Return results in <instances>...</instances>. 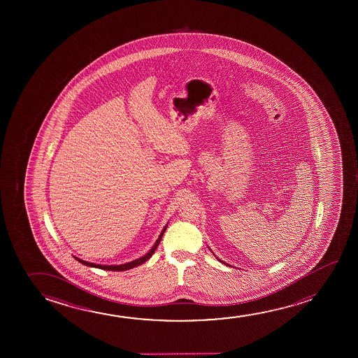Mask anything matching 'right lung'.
Wrapping results in <instances>:
<instances>
[{"mask_svg":"<svg viewBox=\"0 0 358 358\" xmlns=\"http://www.w3.org/2000/svg\"><path fill=\"white\" fill-rule=\"evenodd\" d=\"M164 232H165V229L162 230V235L159 236V238H157V243L154 245L150 252H148L147 255L142 257V258H138V259L133 260L131 263H127V264L122 265H100V264H94V263H88V262H84V260L79 259V258H76V259L80 262L82 264L87 265V266H93V268H98V269H103V270H111V271H123V270H129L134 268V266H138V265L143 264V263H145L148 259H150V257L154 255V252L157 248V245L160 243V241H162V235H164Z\"/></svg>","mask_w":358,"mask_h":358,"instance_id":"obj_1","label":"right lung"}]
</instances>
